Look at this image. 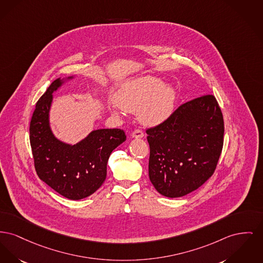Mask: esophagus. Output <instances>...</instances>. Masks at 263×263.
<instances>
[{"label": "esophagus", "instance_id": "esophagus-1", "mask_svg": "<svg viewBox=\"0 0 263 263\" xmlns=\"http://www.w3.org/2000/svg\"><path fill=\"white\" fill-rule=\"evenodd\" d=\"M131 136H132L133 138H143V137H144V133H143L140 129H136V130H134V131L132 132Z\"/></svg>", "mask_w": 263, "mask_h": 263}]
</instances>
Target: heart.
<instances>
[{"label": "heart", "instance_id": "heart-1", "mask_svg": "<svg viewBox=\"0 0 263 263\" xmlns=\"http://www.w3.org/2000/svg\"><path fill=\"white\" fill-rule=\"evenodd\" d=\"M115 101L125 111H138L142 123L155 126L163 123L173 114L177 93L160 78L144 77L125 84ZM110 111L115 115L121 114L117 107H111Z\"/></svg>", "mask_w": 263, "mask_h": 263}]
</instances>
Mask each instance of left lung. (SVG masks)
I'll return each mask as SVG.
<instances>
[{
  "mask_svg": "<svg viewBox=\"0 0 263 263\" xmlns=\"http://www.w3.org/2000/svg\"><path fill=\"white\" fill-rule=\"evenodd\" d=\"M146 133L151 183L161 195L180 198L199 189L216 170L223 117L216 97L203 95L182 104Z\"/></svg>",
  "mask_w": 263,
  "mask_h": 263,
  "instance_id": "left-lung-1",
  "label": "left lung"
}]
</instances>
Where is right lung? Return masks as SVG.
Segmentation results:
<instances>
[{
	"label": "right lung",
	"instance_id": "obj_1",
	"mask_svg": "<svg viewBox=\"0 0 263 263\" xmlns=\"http://www.w3.org/2000/svg\"><path fill=\"white\" fill-rule=\"evenodd\" d=\"M58 78L35 104L30 125V142L39 178L69 200L92 195L104 183L111 152L122 144V129L93 130L74 145L58 139L50 129L49 110L53 95L66 80Z\"/></svg>",
	"mask_w": 263,
	"mask_h": 263
}]
</instances>
